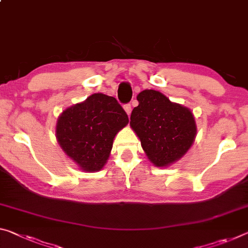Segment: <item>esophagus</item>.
Returning <instances> with one entry per match:
<instances>
[{
  "mask_svg": "<svg viewBox=\"0 0 248 248\" xmlns=\"http://www.w3.org/2000/svg\"><path fill=\"white\" fill-rule=\"evenodd\" d=\"M124 109L125 113H127L128 116H130V113H131V105H130V104L124 105Z\"/></svg>",
  "mask_w": 248,
  "mask_h": 248,
  "instance_id": "obj_1",
  "label": "esophagus"
}]
</instances>
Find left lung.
<instances>
[{
  "mask_svg": "<svg viewBox=\"0 0 248 248\" xmlns=\"http://www.w3.org/2000/svg\"><path fill=\"white\" fill-rule=\"evenodd\" d=\"M130 127L140 139L145 155L158 168L179 161L190 150L196 137V124L191 109L172 103L162 93L145 89L137 96Z\"/></svg>",
  "mask_w": 248,
  "mask_h": 248,
  "instance_id": "8db88e82",
  "label": "left lung"
}]
</instances>
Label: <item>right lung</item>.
Listing matches in <instances>:
<instances>
[{
    "label": "right lung",
    "mask_w": 248,
    "mask_h": 248,
    "mask_svg": "<svg viewBox=\"0 0 248 248\" xmlns=\"http://www.w3.org/2000/svg\"><path fill=\"white\" fill-rule=\"evenodd\" d=\"M129 119L116 98L93 93L57 118L56 139L62 151L85 172L100 171L107 163L113 139Z\"/></svg>",
    "instance_id": "obj_1"
}]
</instances>
